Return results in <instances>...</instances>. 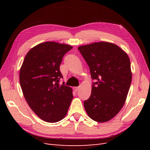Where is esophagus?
Masks as SVG:
<instances>
[{"label": "esophagus", "instance_id": "1", "mask_svg": "<svg viewBox=\"0 0 150 150\" xmlns=\"http://www.w3.org/2000/svg\"><path fill=\"white\" fill-rule=\"evenodd\" d=\"M79 89V87H74V90L75 91H78Z\"/></svg>", "mask_w": 150, "mask_h": 150}]
</instances>
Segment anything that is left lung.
<instances>
[{"mask_svg":"<svg viewBox=\"0 0 150 150\" xmlns=\"http://www.w3.org/2000/svg\"><path fill=\"white\" fill-rule=\"evenodd\" d=\"M78 49L92 79L97 81L84 102L86 111L95 121L107 122L120 111L128 96L132 78L129 56L118 46L104 41L83 45Z\"/></svg>","mask_w":150,"mask_h":150,"instance_id":"obj_1","label":"left lung"}]
</instances>
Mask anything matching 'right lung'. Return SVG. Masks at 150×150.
Returning <instances> with one entry per match:
<instances>
[{
    "label": "right lung",
    "mask_w": 150,
    "mask_h": 150,
    "mask_svg": "<svg viewBox=\"0 0 150 150\" xmlns=\"http://www.w3.org/2000/svg\"><path fill=\"white\" fill-rule=\"evenodd\" d=\"M72 47L54 41L38 44L26 54L20 69L19 80L28 105L40 119L48 122L62 120L73 98L72 89L59 82V66Z\"/></svg>",
    "instance_id": "right-lung-1"
}]
</instances>
